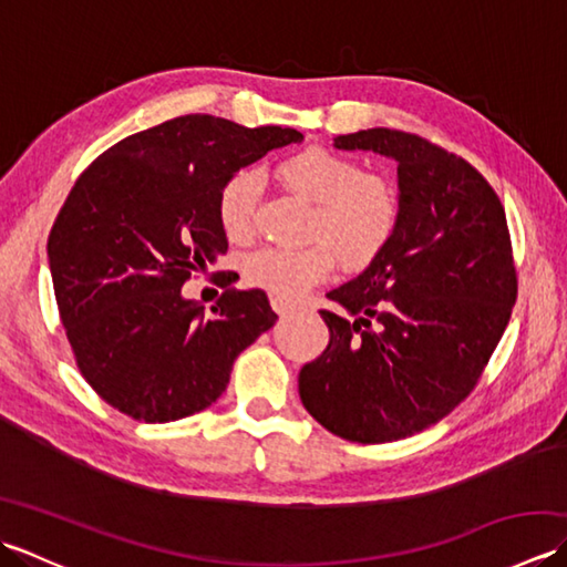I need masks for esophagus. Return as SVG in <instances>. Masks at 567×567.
Here are the masks:
<instances>
[{
  "mask_svg": "<svg viewBox=\"0 0 567 567\" xmlns=\"http://www.w3.org/2000/svg\"><path fill=\"white\" fill-rule=\"evenodd\" d=\"M270 305H272V309H275L277 315H280V317L290 315V311H295V309H297V305H295V302H290V299H285V297H272V299H270Z\"/></svg>",
  "mask_w": 567,
  "mask_h": 567,
  "instance_id": "34e87169",
  "label": "esophagus"
}]
</instances>
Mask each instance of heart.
<instances>
[{
    "label": "heart",
    "mask_w": 567,
    "mask_h": 567,
    "mask_svg": "<svg viewBox=\"0 0 567 567\" xmlns=\"http://www.w3.org/2000/svg\"><path fill=\"white\" fill-rule=\"evenodd\" d=\"M277 177L307 202V246H262L244 258L248 285L295 299L331 277L336 260L365 268L392 244L402 224V189L390 175L360 171L351 155L327 146H307L277 163ZM260 175L250 167L231 173L216 195V219L224 234L244 240L252 231Z\"/></svg>",
    "instance_id": "1"
}]
</instances>
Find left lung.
<instances>
[{
  "label": "left lung",
  "mask_w": 567,
  "mask_h": 567,
  "mask_svg": "<svg viewBox=\"0 0 567 567\" xmlns=\"http://www.w3.org/2000/svg\"><path fill=\"white\" fill-rule=\"evenodd\" d=\"M336 148L396 163L392 244L321 309L329 346L299 372L319 424L353 443L400 441L449 416L489 363L516 302L507 216L487 179L424 136L368 128Z\"/></svg>",
  "instance_id": "left-lung-1"
}]
</instances>
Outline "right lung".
Returning a JSON list of instances; mask_svg holds the SVG:
<instances>
[{"label": "right lung", "instance_id": "obj_1", "mask_svg": "<svg viewBox=\"0 0 567 567\" xmlns=\"http://www.w3.org/2000/svg\"><path fill=\"white\" fill-rule=\"evenodd\" d=\"M302 138L187 114L114 143L78 177L48 260L72 355L106 404L165 424L219 400L238 353L277 315L262 290H226L204 317L183 285L228 248L216 219L224 179Z\"/></svg>", "mask_w": 567, "mask_h": 567}]
</instances>
